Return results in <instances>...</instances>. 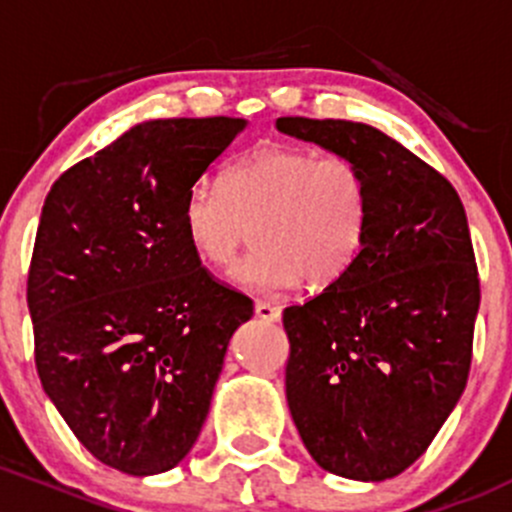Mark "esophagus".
Here are the masks:
<instances>
[{"instance_id": "esophagus-1", "label": "esophagus", "mask_w": 512, "mask_h": 512, "mask_svg": "<svg viewBox=\"0 0 512 512\" xmlns=\"http://www.w3.org/2000/svg\"><path fill=\"white\" fill-rule=\"evenodd\" d=\"M256 315L261 320H266V323H278V320H281V308L273 303H263V300H258Z\"/></svg>"}]
</instances>
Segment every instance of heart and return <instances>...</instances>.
Masks as SVG:
<instances>
[{
  "label": "heart",
  "mask_w": 512,
  "mask_h": 512,
  "mask_svg": "<svg viewBox=\"0 0 512 512\" xmlns=\"http://www.w3.org/2000/svg\"><path fill=\"white\" fill-rule=\"evenodd\" d=\"M256 226V249L231 278L276 295L330 283L360 254L370 224V184L357 162L303 145H261L226 167L221 184L197 182L182 204V231L202 261L229 266Z\"/></svg>",
  "instance_id": "obj_1"
}]
</instances>
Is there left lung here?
Instances as JSON below:
<instances>
[{
    "instance_id": "1",
    "label": "left lung",
    "mask_w": 512,
    "mask_h": 512,
    "mask_svg": "<svg viewBox=\"0 0 512 512\" xmlns=\"http://www.w3.org/2000/svg\"><path fill=\"white\" fill-rule=\"evenodd\" d=\"M276 128L350 157L370 184L360 254L283 310L286 399L320 468L387 481L429 449L466 389L481 305L466 212L449 179L372 125L278 118Z\"/></svg>"
}]
</instances>
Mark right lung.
<instances>
[{
    "mask_svg": "<svg viewBox=\"0 0 512 512\" xmlns=\"http://www.w3.org/2000/svg\"><path fill=\"white\" fill-rule=\"evenodd\" d=\"M244 128L145 120L63 172L41 209L26 283L36 372L76 439L130 476L187 456L254 315L182 231L187 189Z\"/></svg>",
    "mask_w": 512,
    "mask_h": 512,
    "instance_id": "1",
    "label": "right lung"
}]
</instances>
